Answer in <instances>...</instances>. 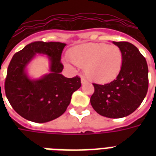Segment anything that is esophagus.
Listing matches in <instances>:
<instances>
[{
	"label": "esophagus",
	"mask_w": 156,
	"mask_h": 156,
	"mask_svg": "<svg viewBox=\"0 0 156 156\" xmlns=\"http://www.w3.org/2000/svg\"><path fill=\"white\" fill-rule=\"evenodd\" d=\"M81 83H82V84L84 85L86 84V83H88V81H87L83 77H81Z\"/></svg>",
	"instance_id": "1"
}]
</instances>
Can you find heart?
<instances>
[{
    "instance_id": "b5f03b06",
    "label": "heart",
    "mask_w": 156,
    "mask_h": 156,
    "mask_svg": "<svg viewBox=\"0 0 156 156\" xmlns=\"http://www.w3.org/2000/svg\"><path fill=\"white\" fill-rule=\"evenodd\" d=\"M68 55L75 65L84 68L85 74L90 80L97 83L114 80L123 65L122 51L115 45L84 43L72 48ZM66 64L69 65L68 62Z\"/></svg>"
}]
</instances>
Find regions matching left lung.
I'll use <instances>...</instances> for the list:
<instances>
[{
  "instance_id": "left-lung-1",
  "label": "left lung",
  "mask_w": 156,
  "mask_h": 156,
  "mask_svg": "<svg viewBox=\"0 0 156 156\" xmlns=\"http://www.w3.org/2000/svg\"><path fill=\"white\" fill-rule=\"evenodd\" d=\"M123 55V65L117 78L107 84L94 83L90 103L95 111L111 119L128 116L141 105L149 85L145 58L135 46L127 41H113Z\"/></svg>"
}]
</instances>
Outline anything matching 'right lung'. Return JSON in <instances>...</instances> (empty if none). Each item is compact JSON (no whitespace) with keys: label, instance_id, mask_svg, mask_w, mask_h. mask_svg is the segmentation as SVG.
<instances>
[{"label":"right lung","instance_id":"1","mask_svg":"<svg viewBox=\"0 0 156 156\" xmlns=\"http://www.w3.org/2000/svg\"><path fill=\"white\" fill-rule=\"evenodd\" d=\"M65 46L62 42L34 41L12 58L5 81V95L14 110L26 119L46 123L61 116L73 92L81 87L78 76L68 78L61 74V55ZM37 54L48 57L50 73L32 80L26 73V67Z\"/></svg>","mask_w":156,"mask_h":156}]
</instances>
